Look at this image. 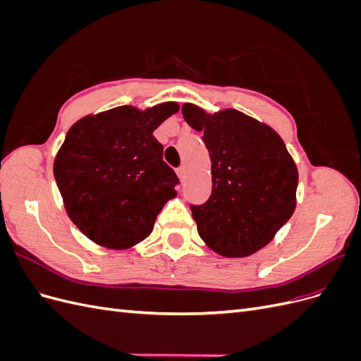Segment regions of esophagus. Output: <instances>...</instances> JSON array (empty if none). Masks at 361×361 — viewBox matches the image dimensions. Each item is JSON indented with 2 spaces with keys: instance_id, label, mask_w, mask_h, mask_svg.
Masks as SVG:
<instances>
[{
  "instance_id": "esophagus-1",
  "label": "esophagus",
  "mask_w": 361,
  "mask_h": 361,
  "mask_svg": "<svg viewBox=\"0 0 361 361\" xmlns=\"http://www.w3.org/2000/svg\"><path fill=\"white\" fill-rule=\"evenodd\" d=\"M176 173H178V178L180 179V182L185 179V167H179L178 170H176Z\"/></svg>"
}]
</instances>
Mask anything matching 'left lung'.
I'll use <instances>...</instances> for the list:
<instances>
[{
  "label": "left lung",
  "mask_w": 361,
  "mask_h": 361,
  "mask_svg": "<svg viewBox=\"0 0 361 361\" xmlns=\"http://www.w3.org/2000/svg\"><path fill=\"white\" fill-rule=\"evenodd\" d=\"M211 157L212 192L191 204L206 245L226 257H245L264 248L288 223L297 204L298 170L274 129L227 108L207 114L182 105Z\"/></svg>",
  "instance_id": "8db88e82"
}]
</instances>
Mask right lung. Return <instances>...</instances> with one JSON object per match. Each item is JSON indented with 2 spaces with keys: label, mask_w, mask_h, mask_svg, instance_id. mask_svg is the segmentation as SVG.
I'll list each match as a JSON object with an SVG mask.
<instances>
[{
  "label": "right lung",
  "mask_w": 361,
  "mask_h": 361,
  "mask_svg": "<svg viewBox=\"0 0 361 361\" xmlns=\"http://www.w3.org/2000/svg\"><path fill=\"white\" fill-rule=\"evenodd\" d=\"M179 111L164 102L123 105L78 120L54 161V178L73 224L93 243L125 250L146 239L176 197V173L162 161L154 130Z\"/></svg>",
  "instance_id": "right-lung-1"
}]
</instances>
